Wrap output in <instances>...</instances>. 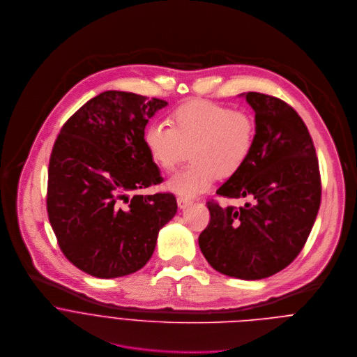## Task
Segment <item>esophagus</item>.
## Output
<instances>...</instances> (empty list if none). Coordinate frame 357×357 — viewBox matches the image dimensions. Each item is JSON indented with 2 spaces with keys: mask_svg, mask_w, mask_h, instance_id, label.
Here are the masks:
<instances>
[{
  "mask_svg": "<svg viewBox=\"0 0 357 357\" xmlns=\"http://www.w3.org/2000/svg\"><path fill=\"white\" fill-rule=\"evenodd\" d=\"M177 205L180 209H185L188 206L192 205V202L190 199H185V198H177Z\"/></svg>",
  "mask_w": 357,
  "mask_h": 357,
  "instance_id": "esophagus-1",
  "label": "esophagus"
}]
</instances>
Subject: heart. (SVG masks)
Segmentation results:
<instances>
[{
  "label": "heart",
  "mask_w": 357,
  "mask_h": 357,
  "mask_svg": "<svg viewBox=\"0 0 357 357\" xmlns=\"http://www.w3.org/2000/svg\"><path fill=\"white\" fill-rule=\"evenodd\" d=\"M167 127L152 121L142 142L151 160L163 172L176 170L191 152L192 163L169 178L166 188L180 198L192 199L220 177L237 174L249 159L256 123L245 111L194 101L176 108Z\"/></svg>",
  "instance_id": "1"
}]
</instances>
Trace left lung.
<instances>
[{
	"label": "left lung",
	"instance_id": "left-lung-1",
	"mask_svg": "<svg viewBox=\"0 0 357 357\" xmlns=\"http://www.w3.org/2000/svg\"><path fill=\"white\" fill-rule=\"evenodd\" d=\"M239 97L255 112L256 139L246 163L216 194L250 204L208 202L211 223L198 242L216 271L261 280L291 264L306 243L320 208V172L309 130L289 105L260 93Z\"/></svg>",
	"mask_w": 357,
	"mask_h": 357
}]
</instances>
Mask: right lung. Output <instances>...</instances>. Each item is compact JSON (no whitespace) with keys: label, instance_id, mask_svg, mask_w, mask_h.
<instances>
[{"label":"right lung","instance_id":"1","mask_svg":"<svg viewBox=\"0 0 357 357\" xmlns=\"http://www.w3.org/2000/svg\"><path fill=\"white\" fill-rule=\"evenodd\" d=\"M166 105L134 93H101L63 124L54 144L48 219L66 259L90 275L116 278L142 268L177 212L173 194L131 197L163 180L142 135Z\"/></svg>","mask_w":357,"mask_h":357}]
</instances>
